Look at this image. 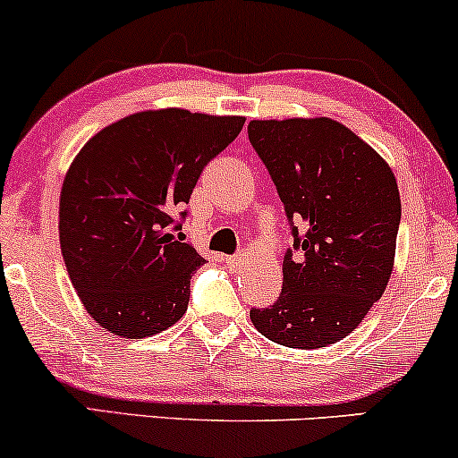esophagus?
I'll return each mask as SVG.
<instances>
[{
	"instance_id": "1",
	"label": "esophagus",
	"mask_w": 458,
	"mask_h": 458,
	"mask_svg": "<svg viewBox=\"0 0 458 458\" xmlns=\"http://www.w3.org/2000/svg\"><path fill=\"white\" fill-rule=\"evenodd\" d=\"M223 261H225V265H227V267H229V269H238V267H240V265H242V261H244V257H242V255H233V257H225V259H223Z\"/></svg>"
}]
</instances>
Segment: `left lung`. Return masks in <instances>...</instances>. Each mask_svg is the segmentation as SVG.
<instances>
[{
    "label": "left lung",
    "instance_id": "1",
    "mask_svg": "<svg viewBox=\"0 0 458 458\" xmlns=\"http://www.w3.org/2000/svg\"><path fill=\"white\" fill-rule=\"evenodd\" d=\"M248 140L274 180L293 233L280 297L269 308H252V325L289 348L340 342L391 278L402 220L393 169L327 116L250 121Z\"/></svg>",
    "mask_w": 458,
    "mask_h": 458
}]
</instances>
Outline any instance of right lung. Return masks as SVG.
<instances>
[{
  "instance_id": "add662e5",
  "label": "right lung",
  "mask_w": 458,
  "mask_h": 458,
  "mask_svg": "<svg viewBox=\"0 0 458 458\" xmlns=\"http://www.w3.org/2000/svg\"><path fill=\"white\" fill-rule=\"evenodd\" d=\"M244 116L146 110L93 135L67 169L59 240L93 320L127 340L178 323L206 259L182 218L203 167L238 138Z\"/></svg>"
}]
</instances>
